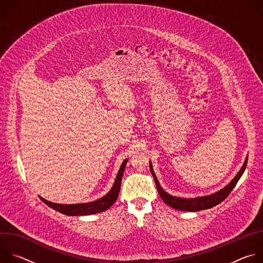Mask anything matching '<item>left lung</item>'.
Masks as SVG:
<instances>
[{
  "instance_id": "1",
  "label": "left lung",
  "mask_w": 263,
  "mask_h": 263,
  "mask_svg": "<svg viewBox=\"0 0 263 263\" xmlns=\"http://www.w3.org/2000/svg\"><path fill=\"white\" fill-rule=\"evenodd\" d=\"M247 163H248V158L246 159L242 167L240 168L238 174L235 176V178L229 183V185L224 187L223 190H221L218 193H215L213 195L206 196V197H200V198H196V199H182V198H176V197H173V196L168 195L167 193H165L162 190V187L160 186V184H159V182H158V180H157V178L154 174V171H153V167H152L151 163H149V170H151V173H152L153 178L155 180L158 194L160 195L162 201L165 204H167L168 206H171L175 209L181 210V211H199V210L212 208L213 206L218 205L219 203H221L224 199H226L230 195V193L233 191V189L235 187V185L237 184L238 180L242 176V174L246 170Z\"/></svg>"
}]
</instances>
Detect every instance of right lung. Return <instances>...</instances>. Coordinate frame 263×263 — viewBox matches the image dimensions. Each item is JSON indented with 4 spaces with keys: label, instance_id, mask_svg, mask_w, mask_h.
<instances>
[{
    "label": "right lung",
    "instance_id": "right-lung-1",
    "mask_svg": "<svg viewBox=\"0 0 263 263\" xmlns=\"http://www.w3.org/2000/svg\"><path fill=\"white\" fill-rule=\"evenodd\" d=\"M127 161H128V159H126L122 163V166L118 173L116 182H115L114 186H112L111 191L106 196H104L103 198H101L95 202H90V203H86V204L63 205V204H56V203L49 202L43 198H41V199L44 203H46L51 208H53L63 214H66V215H87V214H93V213L105 211L115 204V202L117 201V199L119 197L122 178H123V174H124Z\"/></svg>",
    "mask_w": 263,
    "mask_h": 263
}]
</instances>
